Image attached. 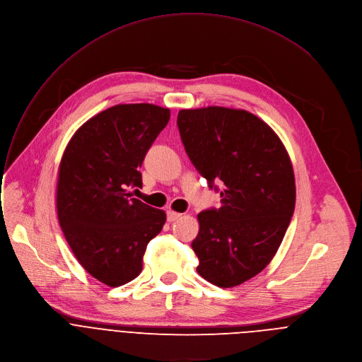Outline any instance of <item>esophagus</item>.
<instances>
[{
    "instance_id": "1",
    "label": "esophagus",
    "mask_w": 362,
    "mask_h": 362,
    "mask_svg": "<svg viewBox=\"0 0 362 362\" xmlns=\"http://www.w3.org/2000/svg\"><path fill=\"white\" fill-rule=\"evenodd\" d=\"M181 217H182V214H180V213H177V211H173V210L167 211V220H168V221H177V220H180Z\"/></svg>"
}]
</instances>
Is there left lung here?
Masks as SVG:
<instances>
[{"mask_svg":"<svg viewBox=\"0 0 362 362\" xmlns=\"http://www.w3.org/2000/svg\"><path fill=\"white\" fill-rule=\"evenodd\" d=\"M177 125L185 152L209 187L223 182L220 209L202 211L191 247L198 274L234 288L274 257L295 210L289 153L276 132L243 109H182Z\"/></svg>","mask_w":362,"mask_h":362,"instance_id":"obj_1","label":"left lung"}]
</instances>
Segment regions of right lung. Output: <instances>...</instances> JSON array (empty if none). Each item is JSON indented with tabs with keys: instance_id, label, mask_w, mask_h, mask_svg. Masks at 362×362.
<instances>
[{
	"instance_id": "right-lung-1",
	"label": "right lung",
	"mask_w": 362,
	"mask_h": 362,
	"mask_svg": "<svg viewBox=\"0 0 362 362\" xmlns=\"http://www.w3.org/2000/svg\"><path fill=\"white\" fill-rule=\"evenodd\" d=\"M170 109L151 103L112 106L80 127L60 165L56 207L67 243L82 267L110 288L142 272L148 243L167 216L132 198L142 187V160L170 120Z\"/></svg>"
}]
</instances>
